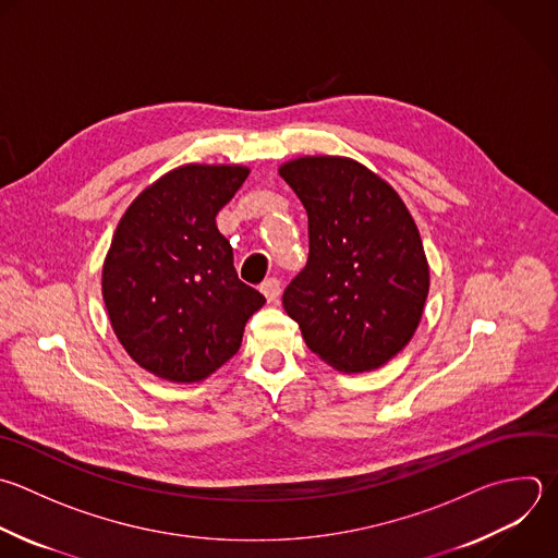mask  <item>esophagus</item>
Segmentation results:
<instances>
[{"mask_svg":"<svg viewBox=\"0 0 558 558\" xmlns=\"http://www.w3.org/2000/svg\"><path fill=\"white\" fill-rule=\"evenodd\" d=\"M259 290H262V294L272 303V301H277V299L281 296V281L275 279V277H268V279L259 286Z\"/></svg>","mask_w":558,"mask_h":558,"instance_id":"34e87169","label":"esophagus"}]
</instances>
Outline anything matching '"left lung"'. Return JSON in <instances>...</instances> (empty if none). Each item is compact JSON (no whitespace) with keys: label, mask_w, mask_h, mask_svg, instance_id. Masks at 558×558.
Instances as JSON below:
<instances>
[{"label":"left lung","mask_w":558,"mask_h":558,"mask_svg":"<svg viewBox=\"0 0 558 558\" xmlns=\"http://www.w3.org/2000/svg\"><path fill=\"white\" fill-rule=\"evenodd\" d=\"M279 174L307 211L310 255L283 310L305 344L344 373L373 371L412 338L429 290L418 229L397 192L342 157H303Z\"/></svg>","instance_id":"obj_1"}]
</instances>
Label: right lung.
<instances>
[{"instance_id": "obj_1", "label": "right lung", "mask_w": 558, "mask_h": 558, "mask_svg": "<svg viewBox=\"0 0 558 558\" xmlns=\"http://www.w3.org/2000/svg\"><path fill=\"white\" fill-rule=\"evenodd\" d=\"M248 170L183 166L129 207L113 235L102 294L116 336L146 371L201 381L231 360L246 320L266 303L240 281L218 211Z\"/></svg>"}]
</instances>
